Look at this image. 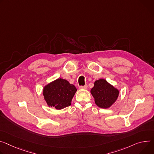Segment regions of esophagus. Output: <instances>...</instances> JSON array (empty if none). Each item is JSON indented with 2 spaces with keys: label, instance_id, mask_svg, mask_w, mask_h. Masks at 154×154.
<instances>
[{
  "label": "esophagus",
  "instance_id": "obj_1",
  "mask_svg": "<svg viewBox=\"0 0 154 154\" xmlns=\"http://www.w3.org/2000/svg\"><path fill=\"white\" fill-rule=\"evenodd\" d=\"M88 88V86L87 85H85V86H81L79 87L80 89H83V90H87Z\"/></svg>",
  "mask_w": 154,
  "mask_h": 154
}]
</instances>
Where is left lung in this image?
Instances as JSON below:
<instances>
[{
  "label": "left lung",
  "instance_id": "1",
  "mask_svg": "<svg viewBox=\"0 0 154 154\" xmlns=\"http://www.w3.org/2000/svg\"><path fill=\"white\" fill-rule=\"evenodd\" d=\"M90 92L95 104L103 109H108L112 106L117 100L120 93L117 88L104 79L96 80Z\"/></svg>",
  "mask_w": 154,
  "mask_h": 154
}]
</instances>
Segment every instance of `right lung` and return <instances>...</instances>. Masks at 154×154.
Returning a JSON list of instances; mask_svg holds the SVG:
<instances>
[{"label": "right lung", "instance_id": "obj_1", "mask_svg": "<svg viewBox=\"0 0 154 154\" xmlns=\"http://www.w3.org/2000/svg\"><path fill=\"white\" fill-rule=\"evenodd\" d=\"M77 91L73 84L65 79L59 78L45 85L42 94L48 107L61 110L71 104Z\"/></svg>", "mask_w": 154, "mask_h": 154}]
</instances>
